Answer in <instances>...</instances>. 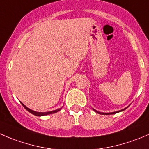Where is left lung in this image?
<instances>
[{"label":"left lung","mask_w":149,"mask_h":149,"mask_svg":"<svg viewBox=\"0 0 149 149\" xmlns=\"http://www.w3.org/2000/svg\"><path fill=\"white\" fill-rule=\"evenodd\" d=\"M127 108V107H126ZM126 108H125V109H122V110H120V111H117V112H111V113H103V112H98V111H97V110H95V109H94V111H95L96 112H97V113H99V114H102V115H110V114H115V113H118V112H121V111H123V110H125V109H126Z\"/></svg>","instance_id":"left-lung-1"}]
</instances>
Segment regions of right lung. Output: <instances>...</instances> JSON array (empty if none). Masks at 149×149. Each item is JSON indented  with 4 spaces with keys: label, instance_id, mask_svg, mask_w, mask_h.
I'll return each mask as SVG.
<instances>
[{
    "label": "right lung",
    "instance_id": "obj_1",
    "mask_svg": "<svg viewBox=\"0 0 149 149\" xmlns=\"http://www.w3.org/2000/svg\"><path fill=\"white\" fill-rule=\"evenodd\" d=\"M22 103V102H21ZM22 104L23 105L24 107L25 108V109H26V110L28 111V112H29L30 113L33 114V115H36V116H43V115H50V114H53V113H55V112H58V111L61 110V109H56V110H53V111H50V112H35V111H33L31 110V109H30L29 108L26 107V106H25L24 104L23 103H22Z\"/></svg>",
    "mask_w": 149,
    "mask_h": 149
}]
</instances>
